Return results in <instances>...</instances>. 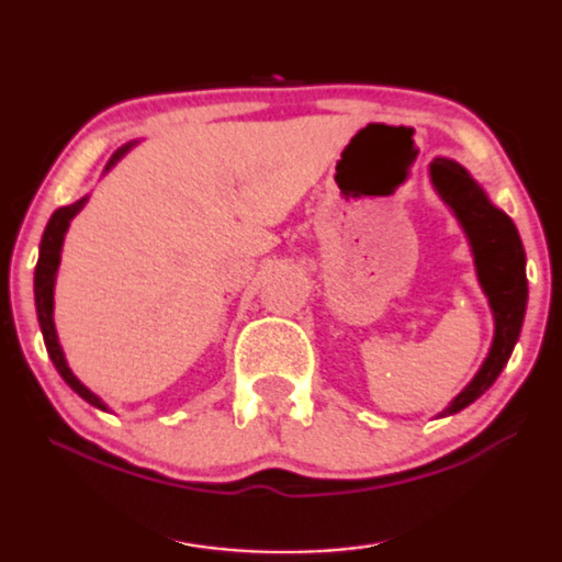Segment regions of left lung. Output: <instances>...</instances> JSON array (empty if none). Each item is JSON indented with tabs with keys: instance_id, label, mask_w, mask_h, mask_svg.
Instances as JSON below:
<instances>
[{
	"instance_id": "left-lung-1",
	"label": "left lung",
	"mask_w": 562,
	"mask_h": 562,
	"mask_svg": "<svg viewBox=\"0 0 562 562\" xmlns=\"http://www.w3.org/2000/svg\"><path fill=\"white\" fill-rule=\"evenodd\" d=\"M430 183L469 236L481 290L486 292L488 307L494 313L492 349L476 376L438 415L446 417L476 402L507 367L527 311V274L525 247H521L515 221L488 201L484 188L471 178L463 165L448 157H436L430 162Z\"/></svg>"
}]
</instances>
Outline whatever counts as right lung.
Wrapping results in <instances>:
<instances>
[{
    "instance_id": "1",
    "label": "right lung",
    "mask_w": 562,
    "mask_h": 562,
    "mask_svg": "<svg viewBox=\"0 0 562 562\" xmlns=\"http://www.w3.org/2000/svg\"><path fill=\"white\" fill-rule=\"evenodd\" d=\"M137 145V139L134 142H126L122 145L116 153L112 155V160L106 162L104 172H109L114 168L116 162L122 160V157L130 153V149ZM86 201H89V195H83L81 201L70 203V205H63L50 216L45 226V234H43V241H41V257H37V267H35V307H37V321H41V330H43V338H45V349H47V357L53 359L55 369H58V374L66 379V384L74 390L78 397H83L89 405L99 407V409H109L101 397H97L89 386H86L81 379H78L74 371H70L68 361H66V353L60 349V341H58V334H55V323H53V292H55V274H58V265H60V249H63V239H66V232L70 226V221L78 211L83 209Z\"/></svg>"
}]
</instances>
